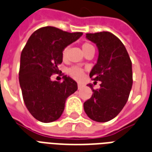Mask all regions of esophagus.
I'll return each instance as SVG.
<instances>
[{
    "instance_id": "1",
    "label": "esophagus",
    "mask_w": 152,
    "mask_h": 152,
    "mask_svg": "<svg viewBox=\"0 0 152 152\" xmlns=\"http://www.w3.org/2000/svg\"><path fill=\"white\" fill-rule=\"evenodd\" d=\"M77 85H78V88L79 89H80L81 88L83 87V84H80V83H78V84H77Z\"/></svg>"
}]
</instances>
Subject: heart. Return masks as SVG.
<instances>
[{
  "mask_svg": "<svg viewBox=\"0 0 152 152\" xmlns=\"http://www.w3.org/2000/svg\"><path fill=\"white\" fill-rule=\"evenodd\" d=\"M94 48L91 44H89V43H84L82 45V49L84 51V53H85L89 49H91V48ZM68 48H65L62 52V58H63L64 60L67 57V55H68ZM68 73L70 74V76L72 77H73L75 79H80L81 76H83V71H82V69L79 68H76V67H72L69 70H68Z\"/></svg>",
  "mask_w": 152,
  "mask_h": 152,
  "instance_id": "b5f03b06",
  "label": "heart"
}]
</instances>
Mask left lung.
I'll return each instance as SVG.
<instances>
[{
    "label": "left lung",
    "instance_id": "8db88e82",
    "mask_svg": "<svg viewBox=\"0 0 152 152\" xmlns=\"http://www.w3.org/2000/svg\"><path fill=\"white\" fill-rule=\"evenodd\" d=\"M86 38L96 45L99 56L89 76L101 82L100 88L84 103L91 120L107 122L117 115L127 103L132 87V67L127 49L121 40L109 32L87 33Z\"/></svg>",
    "mask_w": 152,
    "mask_h": 152
}]
</instances>
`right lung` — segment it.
<instances>
[{"label":"right lung","mask_w":152,"mask_h":152,"mask_svg":"<svg viewBox=\"0 0 152 152\" xmlns=\"http://www.w3.org/2000/svg\"><path fill=\"white\" fill-rule=\"evenodd\" d=\"M83 35L64 32L55 27L40 28L35 31L22 50L19 82L24 102L32 116L43 123L61 117L67 98L77 90V83L63 76L62 82L53 81L63 61L62 52Z\"/></svg>","instance_id":"obj_1"}]
</instances>
